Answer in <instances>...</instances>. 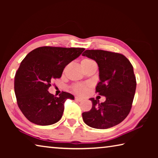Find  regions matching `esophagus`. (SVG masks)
Segmentation results:
<instances>
[{
	"instance_id": "esophagus-1",
	"label": "esophagus",
	"mask_w": 158,
	"mask_h": 158,
	"mask_svg": "<svg viewBox=\"0 0 158 158\" xmlns=\"http://www.w3.org/2000/svg\"><path fill=\"white\" fill-rule=\"evenodd\" d=\"M74 100H76V101H77V102H81V101H82V100H83V99H82V98H81L77 97V96H76V97L74 98Z\"/></svg>"
}]
</instances>
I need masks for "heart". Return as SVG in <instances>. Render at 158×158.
<instances>
[{
  "instance_id": "b5f03b06",
  "label": "heart",
  "mask_w": 158,
  "mask_h": 158,
  "mask_svg": "<svg viewBox=\"0 0 158 158\" xmlns=\"http://www.w3.org/2000/svg\"><path fill=\"white\" fill-rule=\"evenodd\" d=\"M81 64L82 67L94 65V64L96 65V63L94 61L91 59H89V58H84V59H83L81 60ZM73 91L79 95H84L85 94H86V93L88 92V87L87 85L84 84H77L74 85Z\"/></svg>"
}]
</instances>
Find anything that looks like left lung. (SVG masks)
Listing matches in <instances>:
<instances>
[{
    "label": "left lung",
    "mask_w": 158,
    "mask_h": 158,
    "mask_svg": "<svg viewBox=\"0 0 158 158\" xmlns=\"http://www.w3.org/2000/svg\"><path fill=\"white\" fill-rule=\"evenodd\" d=\"M82 56L97 63L100 81L96 85V92L106 97V100L102 103L90 98L92 108L82 113L83 120L89 126L96 129L114 127L123 121L132 107L137 86L133 67L121 53L85 50Z\"/></svg>",
    "instance_id": "1"
}]
</instances>
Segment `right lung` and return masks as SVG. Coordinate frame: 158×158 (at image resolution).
Returning <instances> with one entry per match:
<instances>
[{
    "mask_svg": "<svg viewBox=\"0 0 158 158\" xmlns=\"http://www.w3.org/2000/svg\"><path fill=\"white\" fill-rule=\"evenodd\" d=\"M84 48L38 47L21 63L15 77V92L20 110L29 121L49 125L61 118L67 99L74 100L69 93L59 97L48 91L53 79L60 78L64 68L78 58Z\"/></svg>",
    "mask_w": 158,
    "mask_h": 158,
    "instance_id": "right-lung-1",
    "label": "right lung"
}]
</instances>
